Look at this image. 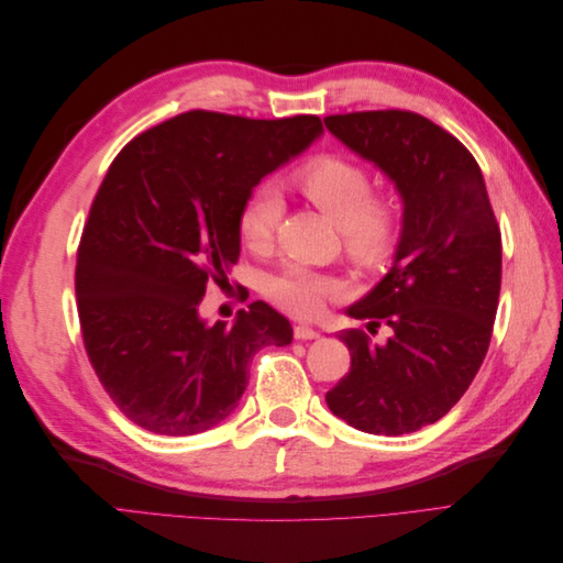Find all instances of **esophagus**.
Returning a JSON list of instances; mask_svg holds the SVG:
<instances>
[{"label":"esophagus","mask_w":563,"mask_h":563,"mask_svg":"<svg viewBox=\"0 0 563 563\" xmlns=\"http://www.w3.org/2000/svg\"><path fill=\"white\" fill-rule=\"evenodd\" d=\"M294 335H296V340H314V338H319V331L312 329V327H302V323H298V327L294 329Z\"/></svg>","instance_id":"34e87169"}]
</instances>
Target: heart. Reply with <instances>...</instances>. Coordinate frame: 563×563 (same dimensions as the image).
Segmentation results:
<instances>
[{"mask_svg": "<svg viewBox=\"0 0 563 563\" xmlns=\"http://www.w3.org/2000/svg\"><path fill=\"white\" fill-rule=\"evenodd\" d=\"M296 183L314 207L343 230L345 246L362 265H380L395 249L397 220L389 207L373 199V185L366 168L345 157L323 155L305 164ZM282 195L277 187L261 185L249 195L236 220L242 242L249 249L269 244L282 218ZM267 296L279 308L296 317H314L323 302L343 298L347 286L338 277L321 275L302 265H286L265 284Z\"/></svg>", "mask_w": 563, "mask_h": 563, "instance_id": "obj_1", "label": "heart"}]
</instances>
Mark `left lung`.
Returning a JSON list of instances; mask_svg holds the SVG:
<instances>
[{
	"instance_id": "8db88e82",
	"label": "left lung",
	"mask_w": 563,
	"mask_h": 563,
	"mask_svg": "<svg viewBox=\"0 0 563 563\" xmlns=\"http://www.w3.org/2000/svg\"><path fill=\"white\" fill-rule=\"evenodd\" d=\"M323 124L395 185L401 232L387 275L347 317L391 329L383 345L343 331L347 376L331 413L368 434L399 437L444 418L479 371L500 298L503 244L470 150L406 110L331 114Z\"/></svg>"
}]
</instances>
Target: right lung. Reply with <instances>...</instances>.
I'll list each match as a JSON object with an SVG mask.
<instances>
[{"mask_svg": "<svg viewBox=\"0 0 563 563\" xmlns=\"http://www.w3.org/2000/svg\"><path fill=\"white\" fill-rule=\"evenodd\" d=\"M323 133L321 119L192 110L141 133L110 164L77 253V308L98 380L129 420L166 437L223 422L265 345H291L258 300L232 327L199 314L207 282L240 261L236 220L265 176Z\"/></svg>", "mask_w": 563, "mask_h": 563, "instance_id": "right-lung-1", "label": "right lung"}]
</instances>
